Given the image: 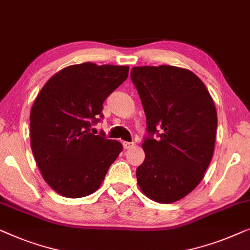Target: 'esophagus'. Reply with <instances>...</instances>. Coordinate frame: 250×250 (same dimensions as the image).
I'll return each instance as SVG.
<instances>
[{"label":"esophagus","instance_id":"obj_1","mask_svg":"<svg viewBox=\"0 0 250 250\" xmlns=\"http://www.w3.org/2000/svg\"><path fill=\"white\" fill-rule=\"evenodd\" d=\"M133 146H135V143H130V142H125L124 143L125 149H129V148H131V147H133Z\"/></svg>","mask_w":250,"mask_h":250}]
</instances>
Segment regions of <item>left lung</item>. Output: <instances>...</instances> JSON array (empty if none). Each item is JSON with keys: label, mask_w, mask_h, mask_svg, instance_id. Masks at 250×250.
I'll list each match as a JSON object with an SVG mask.
<instances>
[{"label": "left lung", "mask_w": 250, "mask_h": 250, "mask_svg": "<svg viewBox=\"0 0 250 250\" xmlns=\"http://www.w3.org/2000/svg\"><path fill=\"white\" fill-rule=\"evenodd\" d=\"M131 80L150 133L143 143L145 160L137 167V184L154 202L174 203L199 185L212 160L215 104L202 80L179 66H135ZM157 128L156 141L151 136Z\"/></svg>", "instance_id": "8db88e82"}]
</instances>
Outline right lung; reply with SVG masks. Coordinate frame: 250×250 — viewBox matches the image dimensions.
Instances as JSON below:
<instances>
[{
	"label": "right lung",
	"instance_id": "right-lung-1",
	"mask_svg": "<svg viewBox=\"0 0 250 250\" xmlns=\"http://www.w3.org/2000/svg\"><path fill=\"white\" fill-rule=\"evenodd\" d=\"M128 65H69L52 76L30 111V146L42 177L68 198L93 194L124 147L90 132L103 103L128 78Z\"/></svg>",
	"mask_w": 250,
	"mask_h": 250
}]
</instances>
